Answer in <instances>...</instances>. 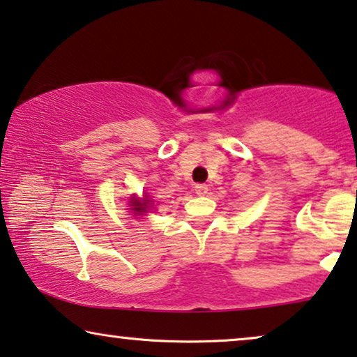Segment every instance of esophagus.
Returning <instances> with one entry per match:
<instances>
[{"mask_svg": "<svg viewBox=\"0 0 357 357\" xmlns=\"http://www.w3.org/2000/svg\"><path fill=\"white\" fill-rule=\"evenodd\" d=\"M195 194L197 195L208 194V185H206V184H195Z\"/></svg>", "mask_w": 357, "mask_h": 357, "instance_id": "1", "label": "esophagus"}]
</instances>
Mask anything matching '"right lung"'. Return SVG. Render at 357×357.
I'll return each mask as SVG.
<instances>
[{"label":"right lung","mask_w":357,"mask_h":357,"mask_svg":"<svg viewBox=\"0 0 357 357\" xmlns=\"http://www.w3.org/2000/svg\"><path fill=\"white\" fill-rule=\"evenodd\" d=\"M146 202V200H144ZM132 206H135V211H142L144 208H142V205H141V202L139 200H136V199H132Z\"/></svg>","instance_id":"obj_1"}]
</instances>
